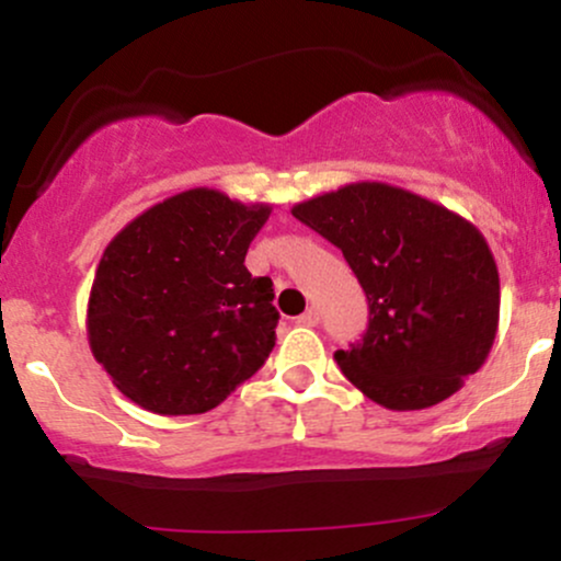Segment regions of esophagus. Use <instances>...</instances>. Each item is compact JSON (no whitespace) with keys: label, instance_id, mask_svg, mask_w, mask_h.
Here are the masks:
<instances>
[{"label":"esophagus","instance_id":"esophagus-1","mask_svg":"<svg viewBox=\"0 0 561 561\" xmlns=\"http://www.w3.org/2000/svg\"><path fill=\"white\" fill-rule=\"evenodd\" d=\"M298 324H302V327H317L319 324V311H317V308H308L306 313H300Z\"/></svg>","mask_w":561,"mask_h":561}]
</instances>
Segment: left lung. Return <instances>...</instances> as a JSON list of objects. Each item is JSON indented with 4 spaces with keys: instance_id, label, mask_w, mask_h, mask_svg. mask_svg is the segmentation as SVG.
I'll return each mask as SVG.
<instances>
[{
    "instance_id": "8db88e82",
    "label": "left lung",
    "mask_w": 561,
    "mask_h": 561,
    "mask_svg": "<svg viewBox=\"0 0 561 561\" xmlns=\"http://www.w3.org/2000/svg\"><path fill=\"white\" fill-rule=\"evenodd\" d=\"M343 250L369 300V327L334 353L366 398L392 411L446 401L491 353L499 268L461 216L401 186L358 182L293 208Z\"/></svg>"
}]
</instances>
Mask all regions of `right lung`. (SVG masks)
<instances>
[{"label":"right lung","instance_id":"add662e5","mask_svg":"<svg viewBox=\"0 0 561 561\" xmlns=\"http://www.w3.org/2000/svg\"><path fill=\"white\" fill-rule=\"evenodd\" d=\"M268 214L197 186L152 205L105 248L89 295V347L141 409L205 414L268 358L274 285L244 266Z\"/></svg>","mask_w":561,"mask_h":561}]
</instances>
